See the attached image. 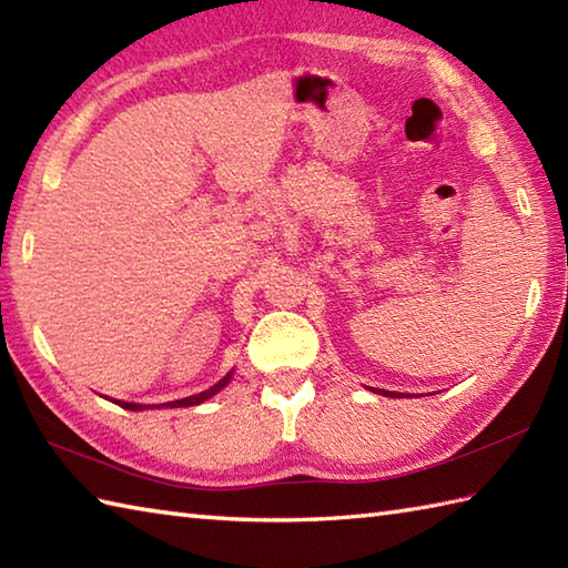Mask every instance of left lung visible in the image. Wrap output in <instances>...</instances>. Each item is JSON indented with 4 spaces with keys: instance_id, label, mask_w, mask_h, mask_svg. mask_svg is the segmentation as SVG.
<instances>
[{
    "instance_id": "1",
    "label": "left lung",
    "mask_w": 568,
    "mask_h": 568,
    "mask_svg": "<svg viewBox=\"0 0 568 568\" xmlns=\"http://www.w3.org/2000/svg\"><path fill=\"white\" fill-rule=\"evenodd\" d=\"M383 395H390V397H400V393H397V395H395V393H388V390H385Z\"/></svg>"
}]
</instances>
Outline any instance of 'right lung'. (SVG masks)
I'll list each match as a JSON object with an SVG mask.
<instances>
[{"mask_svg": "<svg viewBox=\"0 0 568 568\" xmlns=\"http://www.w3.org/2000/svg\"><path fill=\"white\" fill-rule=\"evenodd\" d=\"M229 378H232V373H229V376H224L220 383L216 385H212L210 390H204V393H197V395H190V397H183V400H173V403H163V405H168V407H190V405H200V403H204L207 400V397H212L214 393H220L224 385L229 383ZM116 405L119 407H124V409H143L146 405H136V403H122V400H116ZM161 405V407H163Z\"/></svg>", "mask_w": 568, "mask_h": 568, "instance_id": "right-lung-1", "label": "right lung"}]
</instances>
